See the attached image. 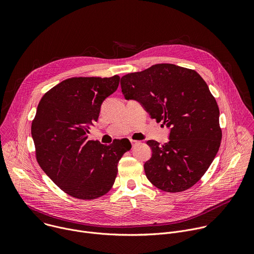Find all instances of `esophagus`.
I'll return each instance as SVG.
<instances>
[{
  "instance_id": "1",
  "label": "esophagus",
  "mask_w": 254,
  "mask_h": 254,
  "mask_svg": "<svg viewBox=\"0 0 254 254\" xmlns=\"http://www.w3.org/2000/svg\"><path fill=\"white\" fill-rule=\"evenodd\" d=\"M130 143H131V146H132V147H134L135 144L139 143V141H138V140H135V139H130Z\"/></svg>"
}]
</instances>
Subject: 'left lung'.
Listing matches in <instances>:
<instances>
[{
  "mask_svg": "<svg viewBox=\"0 0 254 254\" xmlns=\"http://www.w3.org/2000/svg\"><path fill=\"white\" fill-rule=\"evenodd\" d=\"M126 99L138 101L152 119L170 128L163 146L148 140L152 158L143 169L150 182L170 193L194 186L219 150V107L195 70L162 63L121 79Z\"/></svg>",
  "mask_w": 254,
  "mask_h": 254,
  "instance_id": "left-lung-1",
  "label": "left lung"
}]
</instances>
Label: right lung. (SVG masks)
Instances as JSON below:
<instances>
[{"label": "right lung", "mask_w": 254, "mask_h": 254, "mask_svg": "<svg viewBox=\"0 0 254 254\" xmlns=\"http://www.w3.org/2000/svg\"><path fill=\"white\" fill-rule=\"evenodd\" d=\"M120 76L72 77L41 98L31 133L36 159L53 182L68 195L93 200L110 191L118 164L131 148L117 140L110 146L88 140L103 100L119 87Z\"/></svg>", "instance_id": "right-lung-1"}]
</instances>
